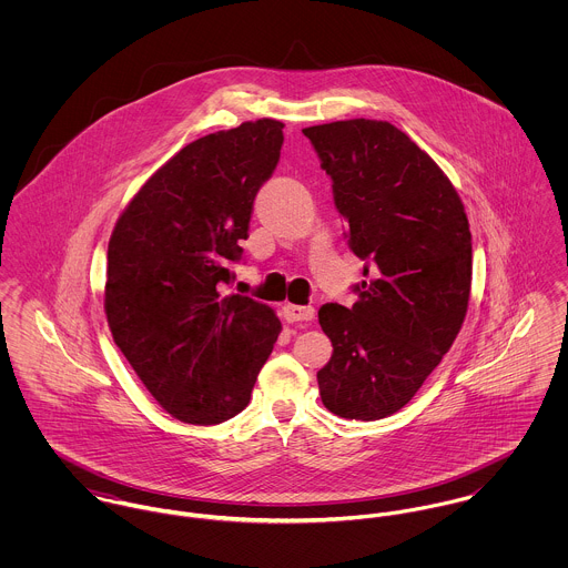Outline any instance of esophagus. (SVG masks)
<instances>
[{
    "label": "esophagus",
    "instance_id": "1",
    "mask_svg": "<svg viewBox=\"0 0 568 568\" xmlns=\"http://www.w3.org/2000/svg\"><path fill=\"white\" fill-rule=\"evenodd\" d=\"M284 317L286 322H313L315 320V308L313 306H297V304H286L284 306Z\"/></svg>",
    "mask_w": 568,
    "mask_h": 568
}]
</instances>
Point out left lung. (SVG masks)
Instances as JSON below:
<instances>
[{
  "label": "left lung",
  "mask_w": 568,
  "mask_h": 568,
  "mask_svg": "<svg viewBox=\"0 0 568 568\" xmlns=\"http://www.w3.org/2000/svg\"><path fill=\"white\" fill-rule=\"evenodd\" d=\"M304 135L332 179L349 248L372 262L352 308L320 311L332 341L322 403L345 419H381L417 394L466 320L468 216L444 170L389 122L341 120Z\"/></svg>",
  "instance_id": "1"
}]
</instances>
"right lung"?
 I'll return each mask as SVG.
<instances>
[{"mask_svg":"<svg viewBox=\"0 0 568 568\" xmlns=\"http://www.w3.org/2000/svg\"><path fill=\"white\" fill-rule=\"evenodd\" d=\"M284 124L262 118L183 146L120 214L106 251L104 313L151 396L185 424H221L248 405L282 324L225 295L257 190Z\"/></svg>","mask_w":568,"mask_h":568,"instance_id":"right-lung-1","label":"right lung"}]
</instances>
